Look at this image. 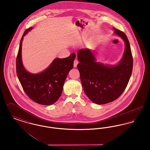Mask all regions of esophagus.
I'll list each match as a JSON object with an SVG mask.
<instances>
[{"label":"esophagus","instance_id":"esophagus-1","mask_svg":"<svg viewBox=\"0 0 150 150\" xmlns=\"http://www.w3.org/2000/svg\"><path fill=\"white\" fill-rule=\"evenodd\" d=\"M78 63H79V61H78L77 59L74 60V64H73V67H74V68L77 67V65Z\"/></svg>","mask_w":150,"mask_h":150}]
</instances>
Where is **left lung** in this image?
<instances>
[{
    "instance_id": "obj_1",
    "label": "left lung",
    "mask_w": 150,
    "mask_h": 150,
    "mask_svg": "<svg viewBox=\"0 0 150 150\" xmlns=\"http://www.w3.org/2000/svg\"><path fill=\"white\" fill-rule=\"evenodd\" d=\"M114 29L125 43L124 55L117 65L97 62L94 53L88 48L81 49L77 52V68L83 90L88 98L98 104L117 99L126 88L133 71V56L128 39L124 32Z\"/></svg>"
}]
</instances>
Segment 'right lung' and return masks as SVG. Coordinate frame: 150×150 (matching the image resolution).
<instances>
[{
    "instance_id": "right-lung-1",
    "label": "right lung",
    "mask_w": 150,
    "mask_h": 150,
    "mask_svg": "<svg viewBox=\"0 0 150 150\" xmlns=\"http://www.w3.org/2000/svg\"><path fill=\"white\" fill-rule=\"evenodd\" d=\"M27 29L21 39L16 58V73L23 90L30 99L42 105L55 103L62 93L64 83L69 71L73 67L76 55L68 57L56 58L44 71L32 74L24 68L21 58V46L24 36L32 30Z\"/></svg>"
}]
</instances>
